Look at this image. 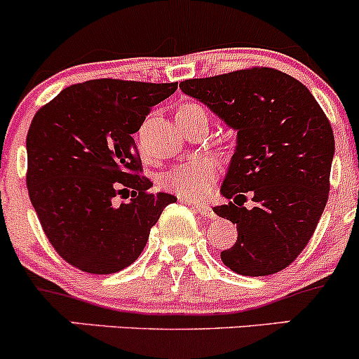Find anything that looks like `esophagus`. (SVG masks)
<instances>
[{
	"label": "esophagus",
	"instance_id": "esophagus-1",
	"mask_svg": "<svg viewBox=\"0 0 359 359\" xmlns=\"http://www.w3.org/2000/svg\"><path fill=\"white\" fill-rule=\"evenodd\" d=\"M188 204L194 207V209L197 210L198 214H202V216H205V217H214V216H216V214H214V210L210 209V205L204 204V202H188Z\"/></svg>",
	"mask_w": 359,
	"mask_h": 359
}]
</instances>
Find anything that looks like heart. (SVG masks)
<instances>
[{"label":"heart","mask_w":359,"mask_h":359,"mask_svg":"<svg viewBox=\"0 0 359 359\" xmlns=\"http://www.w3.org/2000/svg\"><path fill=\"white\" fill-rule=\"evenodd\" d=\"M198 109L202 107L195 103H184L180 107L178 112H194ZM216 176L217 165L212 158L191 157L171 169L162 178V184L184 198H201L210 190V184Z\"/></svg>","instance_id":"1"}]
</instances>
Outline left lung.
Segmentation results:
<instances>
[{"label": "left lung", "mask_w": 359, "mask_h": 359, "mask_svg": "<svg viewBox=\"0 0 359 359\" xmlns=\"http://www.w3.org/2000/svg\"><path fill=\"white\" fill-rule=\"evenodd\" d=\"M180 88L236 131L221 184L231 202L214 212L236 224L238 238L221 261L245 276L287 268L328 201L335 140L327 116L304 84L268 67L188 79ZM245 193L253 195L252 208L243 205Z\"/></svg>", "instance_id": "1"}]
</instances>
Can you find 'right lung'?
Wrapping results in <instances>:
<instances>
[{
	"label": "right lung",
	"mask_w": 359,
	"mask_h": 359,
	"mask_svg": "<svg viewBox=\"0 0 359 359\" xmlns=\"http://www.w3.org/2000/svg\"><path fill=\"white\" fill-rule=\"evenodd\" d=\"M178 83L93 79L41 107L27 133V188L53 249L69 264L110 275L133 264L175 195L150 194L135 135ZM131 191L119 205L116 195Z\"/></svg>",
	"instance_id": "add662e5"
}]
</instances>
